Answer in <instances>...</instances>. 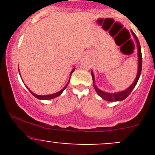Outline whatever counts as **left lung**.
<instances>
[{
  "label": "left lung",
  "mask_w": 155,
  "mask_h": 155,
  "mask_svg": "<svg viewBox=\"0 0 155 155\" xmlns=\"http://www.w3.org/2000/svg\"><path fill=\"white\" fill-rule=\"evenodd\" d=\"M132 33V35L134 37V40H135L136 43H137V52H138V69H137V76H136L135 79H134V82L131 84V85H130L125 90L122 91H118V92H115V93H109V92H106L104 91H102L101 89H100L99 87L96 85L95 84V77L94 75L93 71L91 70V74L92 79H93V85L94 87L95 91L97 93V94L101 97V98H103L105 101H109V102H113V101H121L123 100H124L128 97V95L131 93V91H133V89L134 88V87L137 85V82H138L139 79H140V74H141L142 71V62H143V58H142V52H141V47H140V42H139L138 38H137V36L135 35L134 32L131 31Z\"/></svg>",
  "instance_id": "8db88e82"
}]
</instances>
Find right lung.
<instances>
[{"label":"right lung","instance_id":"add662e5","mask_svg":"<svg viewBox=\"0 0 155 155\" xmlns=\"http://www.w3.org/2000/svg\"><path fill=\"white\" fill-rule=\"evenodd\" d=\"M75 69H76V68H73V70H72V71L70 72V76H71V74H72V73H73V72L74 71ZM18 71H19V70H18ZM19 74H20V73H19ZM70 79H69V81L68 82V83H67V85H65V86L63 88L61 89V90L59 91H58V92H56V93H54V94H48V95H37V94H34L33 91H31V90H29V88L28 87H27V88L28 89L29 91L31 92V93L32 94L34 95V96L36 98H37V99H39V100H47V101H48V100L53 99V98H55V97H57L60 96V95L62 94V92H63L64 91V89L66 88L67 86H68V85L69 82H70Z\"/></svg>","mask_w":155,"mask_h":155}]
</instances>
